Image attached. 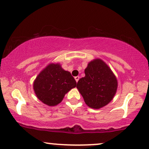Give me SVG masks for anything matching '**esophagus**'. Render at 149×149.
Listing matches in <instances>:
<instances>
[{
    "label": "esophagus",
    "instance_id": "34e87169",
    "mask_svg": "<svg viewBox=\"0 0 149 149\" xmlns=\"http://www.w3.org/2000/svg\"><path fill=\"white\" fill-rule=\"evenodd\" d=\"M79 78H80V77H79V76H77V77H74V79H75V81H77V83L78 82V81L79 80Z\"/></svg>",
    "mask_w": 149,
    "mask_h": 149
}]
</instances>
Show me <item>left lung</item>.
Returning <instances> with one entry per match:
<instances>
[{
    "label": "left lung",
    "instance_id": "obj_1",
    "mask_svg": "<svg viewBox=\"0 0 149 149\" xmlns=\"http://www.w3.org/2000/svg\"><path fill=\"white\" fill-rule=\"evenodd\" d=\"M85 76L77 83V88L89 107L100 109L113 99L117 90V77L102 60L89 62L85 69Z\"/></svg>",
    "mask_w": 149,
    "mask_h": 149
}]
</instances>
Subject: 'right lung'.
<instances>
[{
	"instance_id": "obj_1",
	"label": "right lung",
	"mask_w": 149,
	"mask_h": 149,
	"mask_svg": "<svg viewBox=\"0 0 149 149\" xmlns=\"http://www.w3.org/2000/svg\"><path fill=\"white\" fill-rule=\"evenodd\" d=\"M76 85L74 77L64 70L60 63H50L36 77L33 89L39 100L54 107L60 104L66 93Z\"/></svg>"
}]
</instances>
